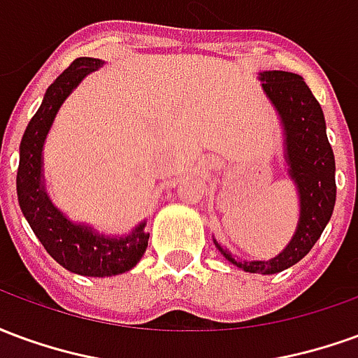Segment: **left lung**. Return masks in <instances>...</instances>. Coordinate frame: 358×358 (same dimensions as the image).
I'll use <instances>...</instances> for the list:
<instances>
[{"label":"left lung","instance_id":"obj_1","mask_svg":"<svg viewBox=\"0 0 358 358\" xmlns=\"http://www.w3.org/2000/svg\"><path fill=\"white\" fill-rule=\"evenodd\" d=\"M263 88L285 126L289 174L301 197V218L289 245L270 261L240 263L217 243L236 266L255 274H276L299 263L330 222L336 205V159L326 136L320 103L299 74L284 71L261 73Z\"/></svg>","mask_w":358,"mask_h":358}]
</instances>
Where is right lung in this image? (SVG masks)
<instances>
[{"label":"right lung","instance_id":"add662e5","mask_svg":"<svg viewBox=\"0 0 358 358\" xmlns=\"http://www.w3.org/2000/svg\"><path fill=\"white\" fill-rule=\"evenodd\" d=\"M101 66L99 59L78 57L51 84L40 109L28 122L20 141V161L17 171V195L22 215L42 241L45 251L61 266L82 276H115L130 270L148 249L149 234L140 224L130 236L113 240L97 236L84 226L69 222L59 213L42 186V148L61 103L80 80Z\"/></svg>","mask_w":358,"mask_h":358}]
</instances>
